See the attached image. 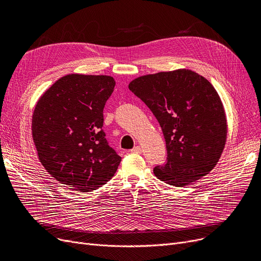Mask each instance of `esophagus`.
Here are the masks:
<instances>
[{
    "instance_id": "obj_1",
    "label": "esophagus",
    "mask_w": 261,
    "mask_h": 261,
    "mask_svg": "<svg viewBox=\"0 0 261 261\" xmlns=\"http://www.w3.org/2000/svg\"><path fill=\"white\" fill-rule=\"evenodd\" d=\"M142 148L140 146H135L134 148L131 149V152H134V153H142Z\"/></svg>"
}]
</instances>
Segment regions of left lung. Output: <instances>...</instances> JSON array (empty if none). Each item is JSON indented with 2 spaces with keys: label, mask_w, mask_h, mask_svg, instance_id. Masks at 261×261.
Segmentation results:
<instances>
[{
  "label": "left lung",
  "mask_w": 261,
  "mask_h": 261,
  "mask_svg": "<svg viewBox=\"0 0 261 261\" xmlns=\"http://www.w3.org/2000/svg\"><path fill=\"white\" fill-rule=\"evenodd\" d=\"M129 89L151 110L166 142L167 162L153 169L158 179L182 187L213 170L225 146L227 123L207 79L184 68L141 76Z\"/></svg>",
  "instance_id": "left-lung-1"
}]
</instances>
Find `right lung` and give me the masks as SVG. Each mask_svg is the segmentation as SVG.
I'll return each instance as SVG.
<instances>
[{
  "label": "right lung",
  "mask_w": 261,
  "mask_h": 261,
  "mask_svg": "<svg viewBox=\"0 0 261 261\" xmlns=\"http://www.w3.org/2000/svg\"><path fill=\"white\" fill-rule=\"evenodd\" d=\"M115 80L103 75H66L40 97L32 131L38 156L60 183L81 193L101 187L121 158L109 146L103 108Z\"/></svg>",
  "instance_id": "obj_1"
}]
</instances>
